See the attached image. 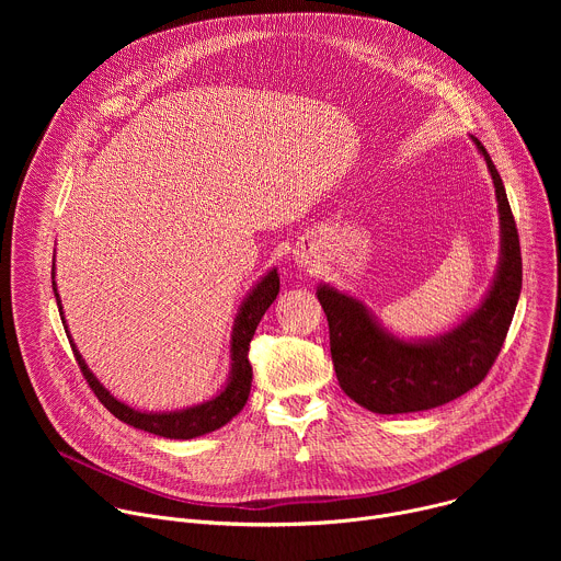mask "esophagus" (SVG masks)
<instances>
[{
  "mask_svg": "<svg viewBox=\"0 0 561 561\" xmlns=\"http://www.w3.org/2000/svg\"><path fill=\"white\" fill-rule=\"evenodd\" d=\"M297 262H299L301 266H308V264H312V257H308V255H299V253H297Z\"/></svg>",
  "mask_w": 561,
  "mask_h": 561,
  "instance_id": "1",
  "label": "esophagus"
}]
</instances>
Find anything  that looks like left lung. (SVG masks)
<instances>
[{"instance_id":"1","label":"left lung","mask_w":561,"mask_h":561,"mask_svg":"<svg viewBox=\"0 0 561 561\" xmlns=\"http://www.w3.org/2000/svg\"><path fill=\"white\" fill-rule=\"evenodd\" d=\"M489 167L500 213L495 277L461 322L435 337H399L355 295L319 282L317 299L329 317L331 355L342 390L379 415L444 407L482 381L497 359L522 293V253L506 188L491 154L477 137Z\"/></svg>"}]
</instances>
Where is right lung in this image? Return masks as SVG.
Segmentation results:
<instances>
[{
    "label": "right lung",
    "instance_id": "obj_1",
    "mask_svg": "<svg viewBox=\"0 0 561 561\" xmlns=\"http://www.w3.org/2000/svg\"><path fill=\"white\" fill-rule=\"evenodd\" d=\"M53 293L57 299V308H59V317H61V324L66 329L70 348L75 353V359L82 368L89 386L93 388V392L98 394L100 402L124 424L159 435V437H167V439H195L202 435H208L217 428H221L224 424H228L239 411L247 407V399L251 392V381H253V368L249 364V346L251 340L257 331L260 319L264 317V312L268 310V306L275 301L277 293H279V275L277 268H268L257 282L255 286L247 293V297L242 299L237 308L234 314V322H232V331H230V344H228V375L224 386L210 397L204 399L199 404L186 407V409H175V411H139L133 409L130 404L122 402L117 399L98 377L95 373L89 368L87 359L82 357V353L77 351L68 324H66V317H64V306H61V297L57 293V282H55V257H53Z\"/></svg>",
    "mask_w": 561,
    "mask_h": 561
}]
</instances>
